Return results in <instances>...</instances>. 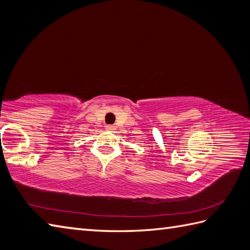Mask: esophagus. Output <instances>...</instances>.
I'll list each match as a JSON object with an SVG mask.
<instances>
[{
  "label": "esophagus",
  "instance_id": "1",
  "mask_svg": "<svg viewBox=\"0 0 250 250\" xmlns=\"http://www.w3.org/2000/svg\"><path fill=\"white\" fill-rule=\"evenodd\" d=\"M106 130H108V131H115L116 130V126L108 125H106Z\"/></svg>",
  "mask_w": 250,
  "mask_h": 250
}]
</instances>
